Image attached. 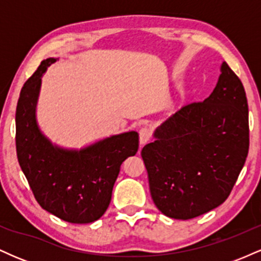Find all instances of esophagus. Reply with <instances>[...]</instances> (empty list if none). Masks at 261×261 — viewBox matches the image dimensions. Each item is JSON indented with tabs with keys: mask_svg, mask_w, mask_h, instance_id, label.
<instances>
[{
	"mask_svg": "<svg viewBox=\"0 0 261 261\" xmlns=\"http://www.w3.org/2000/svg\"><path fill=\"white\" fill-rule=\"evenodd\" d=\"M151 139V130L148 127H142L140 130V145L143 146Z\"/></svg>",
	"mask_w": 261,
	"mask_h": 261,
	"instance_id": "1",
	"label": "esophagus"
}]
</instances>
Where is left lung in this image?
<instances>
[{
    "label": "left lung",
    "mask_w": 261,
    "mask_h": 261,
    "mask_svg": "<svg viewBox=\"0 0 261 261\" xmlns=\"http://www.w3.org/2000/svg\"><path fill=\"white\" fill-rule=\"evenodd\" d=\"M221 72L208 98L173 114L141 151L154 205L170 218L190 220L223 203L247 160L244 87L227 62Z\"/></svg>",
    "instance_id": "8db88e82"
}]
</instances>
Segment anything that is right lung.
Segmentation results:
<instances>
[{
    "label": "right lung",
    "instance_id": "obj_1",
    "mask_svg": "<svg viewBox=\"0 0 261 261\" xmlns=\"http://www.w3.org/2000/svg\"><path fill=\"white\" fill-rule=\"evenodd\" d=\"M55 61L54 58L41 61L20 91L17 157L41 207L66 222L91 223L107 211L122 162L139 149V134L116 135L79 152L53 146L37 126L35 104L41 76Z\"/></svg>",
    "mask_w": 261,
    "mask_h": 261
}]
</instances>
